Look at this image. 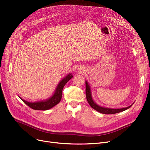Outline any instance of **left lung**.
Here are the masks:
<instances>
[{"label": "left lung", "instance_id": "8db88e82", "mask_svg": "<svg viewBox=\"0 0 150 150\" xmlns=\"http://www.w3.org/2000/svg\"><path fill=\"white\" fill-rule=\"evenodd\" d=\"M86 98H87V100L88 101L89 104L90 105V106L93 109L96 110V111H97L98 112H99L101 114H116L118 112L124 111H125V110H127L128 108H129L132 106V105H131L128 107L122 108V109H111V108H103V107H101V106L97 105L92 100L90 87H89L88 83H87V81H86Z\"/></svg>", "mask_w": 150, "mask_h": 150}]
</instances>
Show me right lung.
Returning <instances> with one entry per match:
<instances>
[{
  "label": "right lung",
  "instance_id": "right-lung-1",
  "mask_svg": "<svg viewBox=\"0 0 150 150\" xmlns=\"http://www.w3.org/2000/svg\"><path fill=\"white\" fill-rule=\"evenodd\" d=\"M73 77L72 75L69 74L67 75L64 79H62L61 82L59 83L58 87L55 91L53 96L50 97L49 99L47 100L44 101H39V102H35V103H31V102H28L24 100H23L21 98V99L23 101L24 103H25L27 106H28L31 109L35 110H42V111H45V110L49 109L52 107L57 105L59 103V101L61 100L62 97V92L64 86Z\"/></svg>",
  "mask_w": 150,
  "mask_h": 150
}]
</instances>
